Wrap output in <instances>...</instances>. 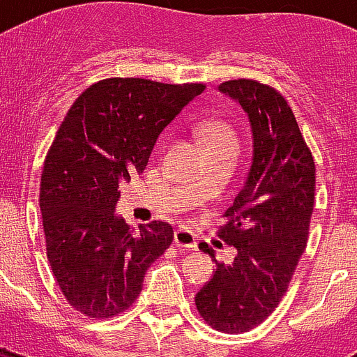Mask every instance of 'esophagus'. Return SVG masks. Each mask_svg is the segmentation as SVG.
<instances>
[{
    "instance_id": "esophagus-1",
    "label": "esophagus",
    "mask_w": 357,
    "mask_h": 357,
    "mask_svg": "<svg viewBox=\"0 0 357 357\" xmlns=\"http://www.w3.org/2000/svg\"><path fill=\"white\" fill-rule=\"evenodd\" d=\"M174 242L178 248H183V250H195L197 248V234H192L187 229H178L174 234Z\"/></svg>"
}]
</instances>
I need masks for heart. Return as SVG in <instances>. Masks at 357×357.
I'll list each match as a JSON object with an SVG mask.
<instances>
[{"label": "heart", "instance_id": "obj_1", "mask_svg": "<svg viewBox=\"0 0 357 357\" xmlns=\"http://www.w3.org/2000/svg\"><path fill=\"white\" fill-rule=\"evenodd\" d=\"M204 138L206 144H229V142H236V134L225 121H213L206 126Z\"/></svg>", "mask_w": 357, "mask_h": 357}]
</instances>
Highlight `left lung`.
Returning a JSON list of instances; mask_svg holds the SVG:
<instances>
[{"instance_id":"8db88e82","label":"left lung","mask_w":357,"mask_h":357,"mask_svg":"<svg viewBox=\"0 0 357 357\" xmlns=\"http://www.w3.org/2000/svg\"><path fill=\"white\" fill-rule=\"evenodd\" d=\"M219 91L242 105L252 126L253 155L244 187L225 212L219 238L236 248L231 265L215 261L195 305L221 333L263 324L287 291L308 242L316 166L286 98L253 79H232ZM200 250L210 253L206 242Z\"/></svg>"}]
</instances>
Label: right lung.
I'll return each instance as SVG.
<instances>
[{
	"mask_svg": "<svg viewBox=\"0 0 357 357\" xmlns=\"http://www.w3.org/2000/svg\"><path fill=\"white\" fill-rule=\"evenodd\" d=\"M202 83L113 77L73 102L45 158L39 189L47 259L66 301L89 318L125 312L145 271L170 248L165 221L130 229L115 215L121 191L144 172L160 132Z\"/></svg>",
	"mask_w": 357,
	"mask_h": 357,
	"instance_id": "add662e5",
	"label": "right lung"
}]
</instances>
